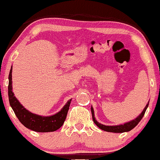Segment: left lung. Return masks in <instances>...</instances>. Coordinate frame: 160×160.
<instances>
[{"mask_svg": "<svg viewBox=\"0 0 160 160\" xmlns=\"http://www.w3.org/2000/svg\"><path fill=\"white\" fill-rule=\"evenodd\" d=\"M149 105V102L148 104L146 105V107H144L143 110L142 111L141 114L138 116L136 119H134V120H132V121L128 122H126L125 124H122V125H104L103 124L98 122L96 119H95L94 117V109L93 107H91V113H92V119L94 122L96 124L98 128H100L102 130L105 131V132H113V133H122V132H129L132 129H133L136 125L139 123V122L142 119L143 116H144L145 112H146L147 109H148Z\"/></svg>", "mask_w": 160, "mask_h": 160, "instance_id": "left-lung-1", "label": "left lung"}]
</instances>
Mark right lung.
I'll return each instance as SVG.
<instances>
[{
	"instance_id": "obj_1",
	"label": "right lung",
	"mask_w": 160,
	"mask_h": 160,
	"mask_svg": "<svg viewBox=\"0 0 160 160\" xmlns=\"http://www.w3.org/2000/svg\"><path fill=\"white\" fill-rule=\"evenodd\" d=\"M12 69L11 67L8 78L9 101L10 107L20 122L27 128L37 132H51L60 128L65 122L72 99L67 101L60 112L53 116H42L32 113L27 110L14 96L12 91Z\"/></svg>"
}]
</instances>
